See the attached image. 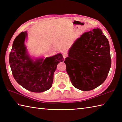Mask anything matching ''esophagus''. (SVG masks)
<instances>
[{
    "label": "esophagus",
    "mask_w": 122,
    "mask_h": 122,
    "mask_svg": "<svg viewBox=\"0 0 122 122\" xmlns=\"http://www.w3.org/2000/svg\"><path fill=\"white\" fill-rule=\"evenodd\" d=\"M63 57L64 59H66L67 56H68V54H67L66 52H64L63 53Z\"/></svg>",
    "instance_id": "34e87169"
}]
</instances>
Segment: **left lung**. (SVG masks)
Returning a JSON list of instances; mask_svg holds the SVG:
<instances>
[{"label": "left lung", "instance_id": "1", "mask_svg": "<svg viewBox=\"0 0 122 122\" xmlns=\"http://www.w3.org/2000/svg\"><path fill=\"white\" fill-rule=\"evenodd\" d=\"M72 85L90 91L102 84L111 66L109 42L100 28L84 32L69 49L64 61Z\"/></svg>", "mask_w": 122, "mask_h": 122}]
</instances>
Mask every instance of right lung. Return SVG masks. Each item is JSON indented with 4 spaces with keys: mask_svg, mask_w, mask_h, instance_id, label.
Here are the masks:
<instances>
[{
    "mask_svg": "<svg viewBox=\"0 0 122 122\" xmlns=\"http://www.w3.org/2000/svg\"><path fill=\"white\" fill-rule=\"evenodd\" d=\"M27 31L22 32L15 38L9 54V64L15 81L29 91L45 92L50 89L53 74L60 62L63 61L62 54L46 57L32 56L25 45Z\"/></svg>",
    "mask_w": 122,
    "mask_h": 122,
    "instance_id": "obj_1",
    "label": "right lung"
}]
</instances>
